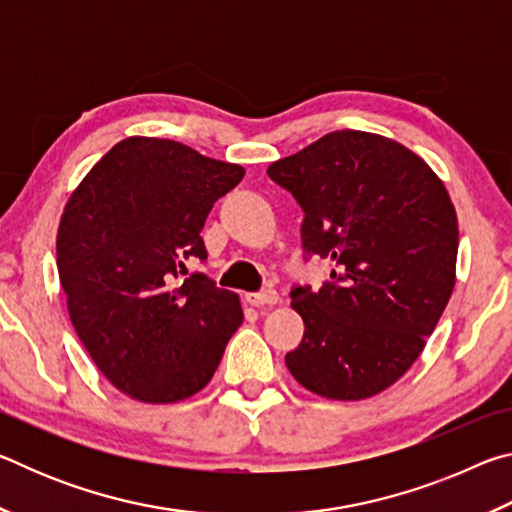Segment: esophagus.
I'll return each instance as SVG.
<instances>
[{
    "instance_id": "34e87169",
    "label": "esophagus",
    "mask_w": 512,
    "mask_h": 512,
    "mask_svg": "<svg viewBox=\"0 0 512 512\" xmlns=\"http://www.w3.org/2000/svg\"><path fill=\"white\" fill-rule=\"evenodd\" d=\"M277 300H280V296H277L275 289H262L257 293H246V302H250V305H255V307L277 305Z\"/></svg>"
}]
</instances>
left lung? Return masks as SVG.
Wrapping results in <instances>:
<instances>
[{
  "instance_id": "1",
  "label": "left lung",
  "mask_w": 512,
  "mask_h": 512,
  "mask_svg": "<svg viewBox=\"0 0 512 512\" xmlns=\"http://www.w3.org/2000/svg\"><path fill=\"white\" fill-rule=\"evenodd\" d=\"M305 212V259H332L318 291L291 289L305 320L287 368L329 400H366L420 357L456 282L458 221L420 155L388 137L336 131L268 167Z\"/></svg>"
}]
</instances>
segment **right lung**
<instances>
[{"instance_id":"obj_1","label":"right lung","mask_w":512,"mask_h":512,"mask_svg":"<svg viewBox=\"0 0 512 512\" xmlns=\"http://www.w3.org/2000/svg\"><path fill=\"white\" fill-rule=\"evenodd\" d=\"M244 167L158 137H126L74 189L58 225L67 311L112 386L169 404L210 384L244 323L239 296L185 259H207L201 230Z\"/></svg>"}]
</instances>
